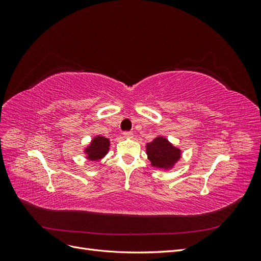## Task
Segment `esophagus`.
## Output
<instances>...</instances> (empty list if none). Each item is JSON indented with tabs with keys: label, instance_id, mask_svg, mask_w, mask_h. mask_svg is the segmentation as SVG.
<instances>
[{
	"label": "esophagus",
	"instance_id": "1",
	"mask_svg": "<svg viewBox=\"0 0 261 261\" xmlns=\"http://www.w3.org/2000/svg\"><path fill=\"white\" fill-rule=\"evenodd\" d=\"M123 136H124L125 138H133L134 134H133L132 132H124V133H123Z\"/></svg>",
	"mask_w": 261,
	"mask_h": 261
}]
</instances>
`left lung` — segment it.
<instances>
[{"mask_svg":"<svg viewBox=\"0 0 261 261\" xmlns=\"http://www.w3.org/2000/svg\"><path fill=\"white\" fill-rule=\"evenodd\" d=\"M146 153L150 165L162 171L175 167L181 156V149L175 147L165 136H156L151 143L146 144Z\"/></svg>","mask_w":261,"mask_h":261,"instance_id":"obj_1","label":"left lung"}]
</instances>
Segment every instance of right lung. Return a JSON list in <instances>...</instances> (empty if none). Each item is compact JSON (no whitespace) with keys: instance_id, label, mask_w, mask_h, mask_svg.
Returning <instances> with one entry per match:
<instances>
[{"instance_id":"obj_1","label":"right lung","mask_w":261,"mask_h":261,"mask_svg":"<svg viewBox=\"0 0 261 261\" xmlns=\"http://www.w3.org/2000/svg\"><path fill=\"white\" fill-rule=\"evenodd\" d=\"M111 141L109 138L96 135L90 143L84 148V153L86 155V159L89 161H100L108 154L110 146H111Z\"/></svg>"}]
</instances>
